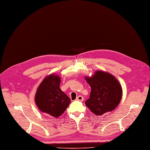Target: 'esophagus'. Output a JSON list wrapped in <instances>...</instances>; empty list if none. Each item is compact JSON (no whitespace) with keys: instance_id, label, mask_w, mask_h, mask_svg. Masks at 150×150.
<instances>
[{"instance_id":"esophagus-1","label":"esophagus","mask_w":150,"mask_h":150,"mask_svg":"<svg viewBox=\"0 0 150 150\" xmlns=\"http://www.w3.org/2000/svg\"><path fill=\"white\" fill-rule=\"evenodd\" d=\"M76 99L77 101H83V98L82 96H78L77 97H76Z\"/></svg>"}]
</instances>
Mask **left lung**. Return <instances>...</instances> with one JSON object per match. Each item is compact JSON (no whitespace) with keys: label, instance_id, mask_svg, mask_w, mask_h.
Returning <instances> with one entry per match:
<instances>
[{"label":"left lung","instance_id":"8db88e82","mask_svg":"<svg viewBox=\"0 0 150 150\" xmlns=\"http://www.w3.org/2000/svg\"><path fill=\"white\" fill-rule=\"evenodd\" d=\"M91 88L86 105L96 115H102L117 108L122 97V88L116 77L110 73L96 71L91 76H85Z\"/></svg>","mask_w":150,"mask_h":150}]
</instances>
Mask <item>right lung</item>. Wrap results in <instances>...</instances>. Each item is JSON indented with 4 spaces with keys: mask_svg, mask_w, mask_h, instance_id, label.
Returning <instances> with one entry per match:
<instances>
[{
    "mask_svg": "<svg viewBox=\"0 0 150 150\" xmlns=\"http://www.w3.org/2000/svg\"><path fill=\"white\" fill-rule=\"evenodd\" d=\"M60 82L59 75H47L38 86L35 96V104L40 112L55 118L61 116L71 102L59 88Z\"/></svg>",
    "mask_w": 150,
    "mask_h": 150,
    "instance_id": "obj_1",
    "label": "right lung"
}]
</instances>
